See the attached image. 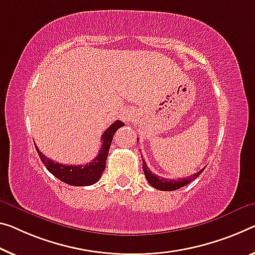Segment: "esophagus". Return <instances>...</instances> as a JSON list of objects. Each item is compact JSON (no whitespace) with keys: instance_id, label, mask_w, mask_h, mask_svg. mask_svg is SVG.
Masks as SVG:
<instances>
[{"instance_id":"esophagus-1","label":"esophagus","mask_w":255,"mask_h":255,"mask_svg":"<svg viewBox=\"0 0 255 255\" xmlns=\"http://www.w3.org/2000/svg\"><path fill=\"white\" fill-rule=\"evenodd\" d=\"M122 117H123L124 122H132L133 119H134V114H133V112H131V111H127L123 113Z\"/></svg>"}]
</instances>
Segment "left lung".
Listing matches in <instances>:
<instances>
[{
  "instance_id": "1",
  "label": "left lung",
  "mask_w": 255,
  "mask_h": 255,
  "mask_svg": "<svg viewBox=\"0 0 255 255\" xmlns=\"http://www.w3.org/2000/svg\"><path fill=\"white\" fill-rule=\"evenodd\" d=\"M141 157H142V156H141ZM142 168H143L144 175H146L148 183H149V185L154 188H156V189L164 190V191L177 190V189H179V188L188 185V183L193 181V180H195L199 174L202 173L203 171H204V168H202V170L198 171L197 173H194L193 175H190V177H188V178L178 179V180H173V179L167 180V179L160 178V177H158V175L152 173L151 171H149V168L147 167V164H146V162H144V159H142Z\"/></svg>"
}]
</instances>
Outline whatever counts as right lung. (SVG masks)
<instances>
[{"label":"right lung","mask_w":255,"mask_h":255,"mask_svg":"<svg viewBox=\"0 0 255 255\" xmlns=\"http://www.w3.org/2000/svg\"><path fill=\"white\" fill-rule=\"evenodd\" d=\"M123 125L124 123L121 122V121H115L104 132L103 136H101L103 144H101L99 154L97 155L95 159H92V162L85 164V165H65V164L57 163L46 157L45 155H43L40 149L36 147V144H35V148H36L37 154L40 156V158L45 167L48 168V171L50 173H52L56 178L61 180L62 182L77 187L91 186L100 179L101 174L105 171L106 159H107L113 136H114L115 132L120 128H122Z\"/></svg>","instance_id":"add662e5"}]
</instances>
